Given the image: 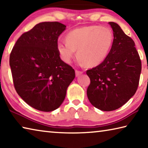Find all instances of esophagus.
I'll use <instances>...</instances> for the list:
<instances>
[{"mask_svg":"<svg viewBox=\"0 0 148 148\" xmlns=\"http://www.w3.org/2000/svg\"><path fill=\"white\" fill-rule=\"evenodd\" d=\"M75 72H76V76H79L82 73H83V72L78 71V70H76V71H75Z\"/></svg>","mask_w":148,"mask_h":148,"instance_id":"obj_1","label":"esophagus"}]
</instances>
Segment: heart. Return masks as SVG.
<instances>
[{"mask_svg": "<svg viewBox=\"0 0 148 148\" xmlns=\"http://www.w3.org/2000/svg\"><path fill=\"white\" fill-rule=\"evenodd\" d=\"M66 42H59L57 51L62 61L70 62L77 50V57L89 67L104 61L113 44V32L108 27L84 26L73 29L65 37Z\"/></svg>", "mask_w": 148, "mask_h": 148, "instance_id": "heart-1", "label": "heart"}]
</instances>
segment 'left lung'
I'll use <instances>...</instances> for the list:
<instances>
[{"instance_id":"left-lung-1","label":"left lung","mask_w":148,"mask_h":148,"mask_svg":"<svg viewBox=\"0 0 148 148\" xmlns=\"http://www.w3.org/2000/svg\"><path fill=\"white\" fill-rule=\"evenodd\" d=\"M109 24L114 31L112 48L102 63L86 71L91 80L87 89L89 101L106 112L118 109L135 94L142 70L133 40L117 23Z\"/></svg>"}]
</instances>
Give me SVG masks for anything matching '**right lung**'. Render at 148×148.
<instances>
[{
	"mask_svg": "<svg viewBox=\"0 0 148 148\" xmlns=\"http://www.w3.org/2000/svg\"><path fill=\"white\" fill-rule=\"evenodd\" d=\"M65 27L57 21L36 25L22 34L10 56L15 89L40 111L58 108L75 77L74 70L62 61L57 51L58 38Z\"/></svg>",
	"mask_w": 148,
	"mask_h": 148,
	"instance_id": "right-lung-1",
	"label": "right lung"
}]
</instances>
